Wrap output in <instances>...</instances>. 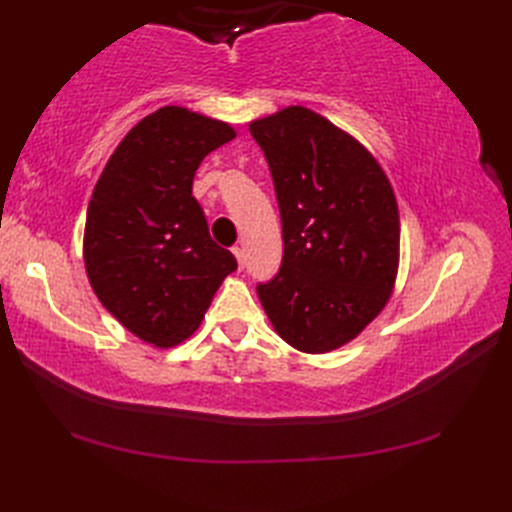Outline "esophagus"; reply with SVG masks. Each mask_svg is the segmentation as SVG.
Returning <instances> with one entry per match:
<instances>
[{
    "label": "esophagus",
    "instance_id": "esophagus-1",
    "mask_svg": "<svg viewBox=\"0 0 512 512\" xmlns=\"http://www.w3.org/2000/svg\"><path fill=\"white\" fill-rule=\"evenodd\" d=\"M233 255H235V259H237V266H239V268H244V264H246L244 248H242V246H235V248H233Z\"/></svg>",
    "mask_w": 512,
    "mask_h": 512
}]
</instances>
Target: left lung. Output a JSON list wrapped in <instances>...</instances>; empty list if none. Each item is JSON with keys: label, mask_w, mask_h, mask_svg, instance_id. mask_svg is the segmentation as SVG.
Returning <instances> with one entry per match:
<instances>
[{"label": "left lung", "mask_w": 512, "mask_h": 512, "mask_svg": "<svg viewBox=\"0 0 512 512\" xmlns=\"http://www.w3.org/2000/svg\"><path fill=\"white\" fill-rule=\"evenodd\" d=\"M284 228L279 275L257 286L275 332L306 354L354 341L391 299L400 264L398 202L363 143L303 105L255 118Z\"/></svg>", "instance_id": "left-lung-1"}]
</instances>
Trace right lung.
Listing matches in <instances>:
<instances>
[{
  "instance_id": "right-lung-1",
  "label": "right lung",
  "mask_w": 512,
  "mask_h": 512,
  "mask_svg": "<svg viewBox=\"0 0 512 512\" xmlns=\"http://www.w3.org/2000/svg\"><path fill=\"white\" fill-rule=\"evenodd\" d=\"M235 136L224 121L165 105L129 129L92 191L83 231L90 286L125 330L160 350L200 328L237 268L191 193L204 156Z\"/></svg>"
}]
</instances>
